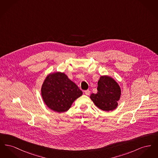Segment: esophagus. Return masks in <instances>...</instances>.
<instances>
[{"instance_id":"34e87169","label":"esophagus","mask_w":158,"mask_h":158,"mask_svg":"<svg viewBox=\"0 0 158 158\" xmlns=\"http://www.w3.org/2000/svg\"><path fill=\"white\" fill-rule=\"evenodd\" d=\"M84 93L86 95H90V90H86L84 91Z\"/></svg>"}]
</instances>
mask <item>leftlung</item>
Here are the masks:
<instances>
[{
    "label": "left lung",
    "instance_id": "obj_1",
    "mask_svg": "<svg viewBox=\"0 0 158 158\" xmlns=\"http://www.w3.org/2000/svg\"><path fill=\"white\" fill-rule=\"evenodd\" d=\"M97 90V93L92 94L90 98L99 109L110 111L117 107L121 92L119 85L113 78L101 76L98 81Z\"/></svg>",
    "mask_w": 158,
    "mask_h": 158
}]
</instances>
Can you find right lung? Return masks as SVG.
<instances>
[{"label":"right lung","instance_id":"obj_1","mask_svg":"<svg viewBox=\"0 0 158 158\" xmlns=\"http://www.w3.org/2000/svg\"><path fill=\"white\" fill-rule=\"evenodd\" d=\"M41 91L46 105L57 113L67 111L73 102L83 94L75 83L61 72L53 73L47 76Z\"/></svg>","mask_w":158,"mask_h":158}]
</instances>
